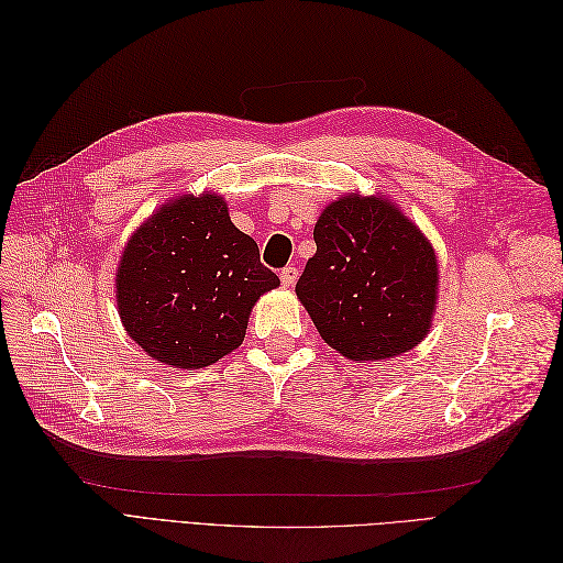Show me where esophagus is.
<instances>
[{
  "mask_svg": "<svg viewBox=\"0 0 563 563\" xmlns=\"http://www.w3.org/2000/svg\"><path fill=\"white\" fill-rule=\"evenodd\" d=\"M279 279H282L284 286H294L296 279H298V267L286 265V267L279 272Z\"/></svg>",
  "mask_w": 563,
  "mask_h": 563,
  "instance_id": "34e87169",
  "label": "esophagus"
}]
</instances>
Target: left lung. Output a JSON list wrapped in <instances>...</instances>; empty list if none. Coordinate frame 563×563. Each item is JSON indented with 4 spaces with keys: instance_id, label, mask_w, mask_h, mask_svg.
Returning <instances> with one entry per match:
<instances>
[{
    "instance_id": "8db88e82",
    "label": "left lung",
    "mask_w": 563,
    "mask_h": 563,
    "mask_svg": "<svg viewBox=\"0 0 563 563\" xmlns=\"http://www.w3.org/2000/svg\"><path fill=\"white\" fill-rule=\"evenodd\" d=\"M314 244L296 294L333 350L354 362H380L428 335L437 255L395 201L340 197L319 216Z\"/></svg>"
}]
</instances>
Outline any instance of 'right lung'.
<instances>
[{
	"label": "right lung",
	"mask_w": 563,
	"mask_h": 563,
	"mask_svg": "<svg viewBox=\"0 0 563 563\" xmlns=\"http://www.w3.org/2000/svg\"><path fill=\"white\" fill-rule=\"evenodd\" d=\"M277 286L223 197L185 195L131 234L117 267V308L152 360L195 371L242 345L255 300Z\"/></svg>",
	"instance_id": "obj_1"
}]
</instances>
